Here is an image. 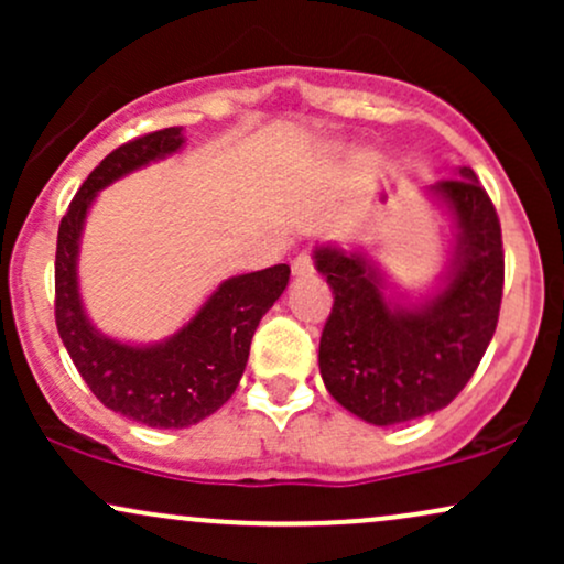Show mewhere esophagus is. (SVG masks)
Listing matches in <instances>:
<instances>
[{
	"mask_svg": "<svg viewBox=\"0 0 564 564\" xmlns=\"http://www.w3.org/2000/svg\"><path fill=\"white\" fill-rule=\"evenodd\" d=\"M291 270H294V278H310L315 270L313 257H310L307 251H302V254L294 260V264H291Z\"/></svg>",
	"mask_w": 564,
	"mask_h": 564,
	"instance_id": "esophagus-1",
	"label": "esophagus"
}]
</instances>
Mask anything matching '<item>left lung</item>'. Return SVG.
<instances>
[{
    "label": "left lung",
    "instance_id": "8db88e82",
    "mask_svg": "<svg viewBox=\"0 0 564 564\" xmlns=\"http://www.w3.org/2000/svg\"><path fill=\"white\" fill-rule=\"evenodd\" d=\"M453 223L448 270L424 302L387 296V278L366 251L315 246L332 286L318 366L326 390L368 424L413 422L467 387L496 334L503 294L501 225L477 174L458 166L426 187Z\"/></svg>",
    "mask_w": 564,
    "mask_h": 564
}]
</instances>
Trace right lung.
<instances>
[{
	"instance_id": "right-lung-1",
	"label": "right lung",
	"mask_w": 564,
	"mask_h": 564,
	"mask_svg": "<svg viewBox=\"0 0 564 564\" xmlns=\"http://www.w3.org/2000/svg\"><path fill=\"white\" fill-rule=\"evenodd\" d=\"M183 127L159 129L108 153L84 180L55 251V323L70 360L102 405L156 430H183L212 416L236 392L251 336L289 283V264L232 275L212 291L198 313L166 339L129 345L97 332L79 294V243L97 193L124 174L183 148Z\"/></svg>"
}]
</instances>
